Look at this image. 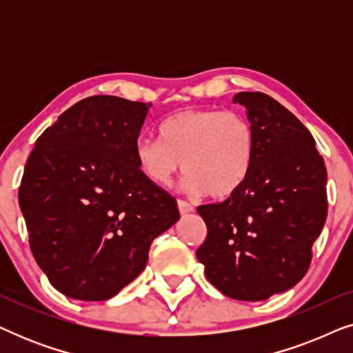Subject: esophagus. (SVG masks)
I'll return each instance as SVG.
<instances>
[{"mask_svg": "<svg viewBox=\"0 0 353 353\" xmlns=\"http://www.w3.org/2000/svg\"><path fill=\"white\" fill-rule=\"evenodd\" d=\"M176 204H178V210H180V214H181V215L191 214V212L194 210V209H192V205H191V204H188L186 201H181V199H178Z\"/></svg>", "mask_w": 353, "mask_h": 353, "instance_id": "1", "label": "esophagus"}]
</instances>
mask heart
Returning a JSON list of instances; mask_svg holds the SVG:
<instances>
[{
  "label": "heart",
  "instance_id": "heart-1",
  "mask_svg": "<svg viewBox=\"0 0 353 353\" xmlns=\"http://www.w3.org/2000/svg\"><path fill=\"white\" fill-rule=\"evenodd\" d=\"M159 134L161 139L139 138L134 144L139 170L156 185L168 186L183 167L190 194L221 199L234 194L249 175L255 137L238 112L188 109L163 120Z\"/></svg>",
  "mask_w": 353,
  "mask_h": 353
}]
</instances>
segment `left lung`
<instances>
[{
  "label": "left lung",
  "instance_id": "left-lung-1",
  "mask_svg": "<svg viewBox=\"0 0 353 353\" xmlns=\"http://www.w3.org/2000/svg\"><path fill=\"white\" fill-rule=\"evenodd\" d=\"M233 103L254 130V161L234 194L197 207L207 238L196 257L220 292L257 302L289 291L310 267L327 214L326 168L310 132L278 101L241 91Z\"/></svg>",
  "mask_w": 353,
  "mask_h": 353
}]
</instances>
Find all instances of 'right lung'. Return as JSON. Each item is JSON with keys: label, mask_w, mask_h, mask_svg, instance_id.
Returning <instances> with one entry per match:
<instances>
[{"label": "right lung", "mask_w": 353, "mask_h": 353, "mask_svg": "<svg viewBox=\"0 0 353 353\" xmlns=\"http://www.w3.org/2000/svg\"><path fill=\"white\" fill-rule=\"evenodd\" d=\"M149 108L91 96L61 114L28 156L19 205L30 249L67 297H114L146 267L152 241L180 219L176 201L134 159Z\"/></svg>", "instance_id": "1"}]
</instances>
